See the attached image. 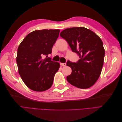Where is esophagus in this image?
Here are the masks:
<instances>
[{
    "mask_svg": "<svg viewBox=\"0 0 122 122\" xmlns=\"http://www.w3.org/2000/svg\"><path fill=\"white\" fill-rule=\"evenodd\" d=\"M60 65H61V66H66V63H61Z\"/></svg>",
    "mask_w": 122,
    "mask_h": 122,
    "instance_id": "esophagus-1",
    "label": "esophagus"
}]
</instances>
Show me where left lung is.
<instances>
[{
	"instance_id": "8db88e82",
	"label": "left lung",
	"mask_w": 122,
	"mask_h": 122,
	"mask_svg": "<svg viewBox=\"0 0 122 122\" xmlns=\"http://www.w3.org/2000/svg\"><path fill=\"white\" fill-rule=\"evenodd\" d=\"M73 52L79 56L76 62L68 61L72 73L68 81L80 88H87L95 83L100 75L105 50L101 39L92 30L83 27L67 28L60 34Z\"/></svg>"
}]
</instances>
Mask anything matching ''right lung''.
<instances>
[{"label": "right lung", "mask_w": 122, "mask_h": 122, "mask_svg": "<svg viewBox=\"0 0 122 122\" xmlns=\"http://www.w3.org/2000/svg\"><path fill=\"white\" fill-rule=\"evenodd\" d=\"M60 31L59 29L34 31L25 36L18 47V72L24 83L33 91L43 92L52 86L60 65L48 55L52 53Z\"/></svg>", "instance_id": "right-lung-1"}]
</instances>
